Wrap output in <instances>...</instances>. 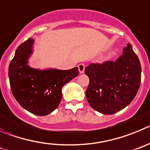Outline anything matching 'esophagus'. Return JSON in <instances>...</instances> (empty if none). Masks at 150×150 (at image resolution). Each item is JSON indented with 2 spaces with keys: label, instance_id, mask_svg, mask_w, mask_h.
I'll return each instance as SVG.
<instances>
[{
  "label": "esophagus",
  "instance_id": "1",
  "mask_svg": "<svg viewBox=\"0 0 150 150\" xmlns=\"http://www.w3.org/2000/svg\"><path fill=\"white\" fill-rule=\"evenodd\" d=\"M78 71H79V72H80L81 74H82L84 72L85 66L83 65V63H80V64H78Z\"/></svg>",
  "mask_w": 150,
  "mask_h": 150
}]
</instances>
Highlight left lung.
<instances>
[{"label":"left lung","instance_id":"obj_1","mask_svg":"<svg viewBox=\"0 0 150 150\" xmlns=\"http://www.w3.org/2000/svg\"><path fill=\"white\" fill-rule=\"evenodd\" d=\"M90 83L86 97L94 110L113 114L129 105L141 84V67L131 44L116 61L91 63L85 69Z\"/></svg>","mask_w":150,"mask_h":150}]
</instances>
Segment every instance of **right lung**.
I'll use <instances>...</instances> for the list:
<instances>
[{
    "instance_id": "right-lung-1",
    "label": "right lung",
    "mask_w": 150,
    "mask_h": 150,
    "mask_svg": "<svg viewBox=\"0 0 150 150\" xmlns=\"http://www.w3.org/2000/svg\"><path fill=\"white\" fill-rule=\"evenodd\" d=\"M34 40L28 39L17 48L9 66L12 93L23 108L37 116L51 114L62 99V88L79 74L78 67L69 70L38 69L30 67Z\"/></svg>"
}]
</instances>
